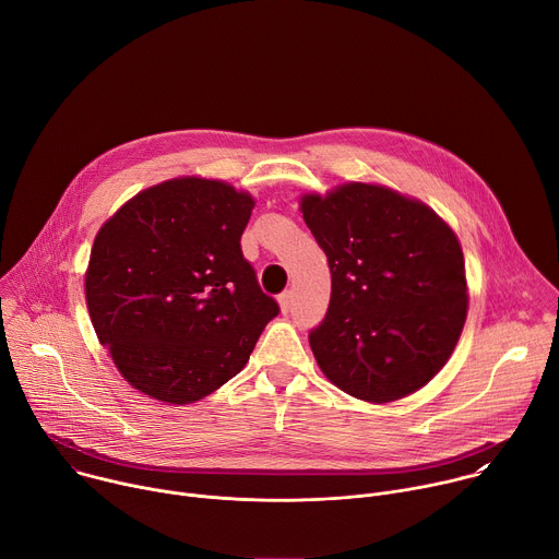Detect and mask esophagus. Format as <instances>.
Wrapping results in <instances>:
<instances>
[{
	"label": "esophagus",
	"mask_w": 559,
	"mask_h": 559,
	"mask_svg": "<svg viewBox=\"0 0 559 559\" xmlns=\"http://www.w3.org/2000/svg\"><path fill=\"white\" fill-rule=\"evenodd\" d=\"M278 302H281L283 313L292 311V307H294V292H292V289H285V292L278 296Z\"/></svg>",
	"instance_id": "obj_1"
}]
</instances>
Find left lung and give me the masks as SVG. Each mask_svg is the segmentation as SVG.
I'll return each instance as SVG.
<instances>
[{
	"mask_svg": "<svg viewBox=\"0 0 559 559\" xmlns=\"http://www.w3.org/2000/svg\"><path fill=\"white\" fill-rule=\"evenodd\" d=\"M300 210L332 274L328 313L309 332L318 367L367 403L425 386L466 318L464 259L451 227L427 205L367 183L307 194Z\"/></svg>",
	"mask_w": 559,
	"mask_h": 559,
	"instance_id": "8db88e82",
	"label": "left lung"
}]
</instances>
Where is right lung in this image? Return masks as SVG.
I'll use <instances>...</instances> for the list:
<instances>
[{"instance_id":"obj_1","label":"right lung","mask_w":559,"mask_h":559,"mask_svg":"<svg viewBox=\"0 0 559 559\" xmlns=\"http://www.w3.org/2000/svg\"><path fill=\"white\" fill-rule=\"evenodd\" d=\"M252 207L246 192L188 177L143 190L99 229L88 311L134 389L188 405L250 360L281 311L241 250Z\"/></svg>"}]
</instances>
